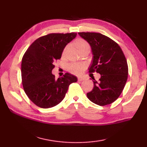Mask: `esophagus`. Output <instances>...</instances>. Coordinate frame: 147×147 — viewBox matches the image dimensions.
<instances>
[{
	"label": "esophagus",
	"instance_id": "1",
	"mask_svg": "<svg viewBox=\"0 0 147 147\" xmlns=\"http://www.w3.org/2000/svg\"><path fill=\"white\" fill-rule=\"evenodd\" d=\"M85 80V78H83V77H78V81H83Z\"/></svg>",
	"mask_w": 147,
	"mask_h": 147
}]
</instances>
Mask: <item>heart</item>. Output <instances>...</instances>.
I'll return each instance as SVG.
<instances>
[{
	"mask_svg": "<svg viewBox=\"0 0 147 147\" xmlns=\"http://www.w3.org/2000/svg\"><path fill=\"white\" fill-rule=\"evenodd\" d=\"M75 45L78 49L79 50L80 52L82 51L83 50L86 49H90V46L89 43L87 42L85 40L80 38L78 39L75 41ZM67 49V46L65 47L63 51V54H65V51ZM86 68V65L83 63H77V62H73V63H71L69 65L68 69L69 71L71 73L76 74V75H80L82 74L83 71H85Z\"/></svg>",
	"mask_w": 147,
	"mask_h": 147,
	"instance_id": "obj_1",
	"label": "heart"
}]
</instances>
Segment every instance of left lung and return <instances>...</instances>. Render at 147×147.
Wrapping results in <instances>:
<instances>
[{
  "label": "left lung",
  "instance_id": "1",
  "mask_svg": "<svg viewBox=\"0 0 147 147\" xmlns=\"http://www.w3.org/2000/svg\"><path fill=\"white\" fill-rule=\"evenodd\" d=\"M78 34L92 48L93 56L89 73L101 75L99 82L93 81L94 87L86 93L87 97L98 105L111 104L120 96L127 79L128 66L124 53L116 42L101 33Z\"/></svg>",
  "mask_w": 147,
  "mask_h": 147
}]
</instances>
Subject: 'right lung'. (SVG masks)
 <instances>
[{"instance_id":"right-lung-1","label":"right lung","mask_w":147,"mask_h":147,"mask_svg":"<svg viewBox=\"0 0 147 147\" xmlns=\"http://www.w3.org/2000/svg\"><path fill=\"white\" fill-rule=\"evenodd\" d=\"M76 33H50L34 41L22 59L21 78L23 89L31 101L41 108L59 104L69 86L77 78L66 73L55 78L52 71L54 62L60 59L64 47L76 36Z\"/></svg>"}]
</instances>
